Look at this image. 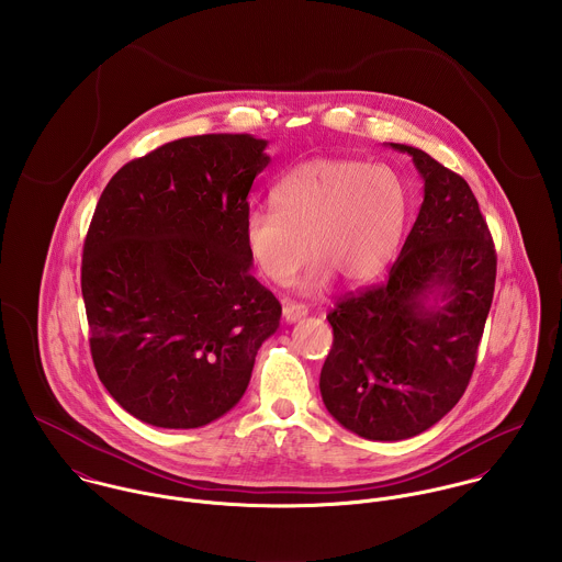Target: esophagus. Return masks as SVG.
Returning a JSON list of instances; mask_svg holds the SVG:
<instances>
[{"label":"esophagus","mask_w":562,"mask_h":562,"mask_svg":"<svg viewBox=\"0 0 562 562\" xmlns=\"http://www.w3.org/2000/svg\"><path fill=\"white\" fill-rule=\"evenodd\" d=\"M307 316V307L301 303H292V301H283V318L285 322H299Z\"/></svg>","instance_id":"esophagus-1"}]
</instances>
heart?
<instances>
[{
  "instance_id": "heart-1",
  "label": "heart",
  "mask_w": 562,
  "mask_h": 562,
  "mask_svg": "<svg viewBox=\"0 0 562 562\" xmlns=\"http://www.w3.org/2000/svg\"><path fill=\"white\" fill-rule=\"evenodd\" d=\"M274 210H250L241 236L257 270L285 283L307 259L303 292H321L333 277L363 283L376 277L401 244L408 194L381 164L316 158L290 168L270 192ZM311 241L307 243L306 238Z\"/></svg>"
}]
</instances>
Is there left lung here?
<instances>
[{"mask_svg":"<svg viewBox=\"0 0 562 562\" xmlns=\"http://www.w3.org/2000/svg\"><path fill=\"white\" fill-rule=\"evenodd\" d=\"M408 154L424 201L385 283L344 299L326 321V411L350 432L402 441L461 401L495 288V248L468 181L426 151Z\"/></svg>","mask_w":562,"mask_h":562,"instance_id":"obj_1","label":"left lung"}]
</instances>
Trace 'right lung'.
<instances>
[{"label":"right lung","instance_id":"add662e5","mask_svg":"<svg viewBox=\"0 0 562 562\" xmlns=\"http://www.w3.org/2000/svg\"><path fill=\"white\" fill-rule=\"evenodd\" d=\"M268 140L205 134L125 164L83 241L81 296L99 381L130 415L199 428L240 402L281 305L241 236Z\"/></svg>","mask_w":562,"mask_h":562}]
</instances>
